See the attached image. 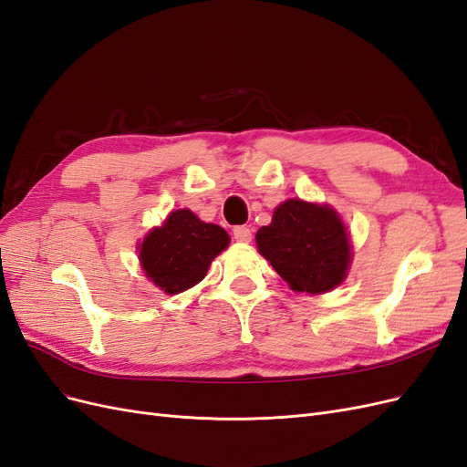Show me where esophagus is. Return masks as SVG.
<instances>
[{
    "label": "esophagus",
    "instance_id": "34e87169",
    "mask_svg": "<svg viewBox=\"0 0 467 467\" xmlns=\"http://www.w3.org/2000/svg\"><path fill=\"white\" fill-rule=\"evenodd\" d=\"M234 237L237 239V242L249 244L251 242V230L247 228V225H237V228H234Z\"/></svg>",
    "mask_w": 467,
    "mask_h": 467
}]
</instances>
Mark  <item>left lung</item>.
Wrapping results in <instances>:
<instances>
[{
	"label": "left lung",
	"instance_id": "8db88e82",
	"mask_svg": "<svg viewBox=\"0 0 467 467\" xmlns=\"http://www.w3.org/2000/svg\"><path fill=\"white\" fill-rule=\"evenodd\" d=\"M261 255L296 292L323 294L347 278L350 242L345 223L327 204L282 202L255 235Z\"/></svg>",
	"mask_w": 467,
	"mask_h": 467
}]
</instances>
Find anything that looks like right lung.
<instances>
[{
  "label": "right lung",
  "instance_id": "add662e5",
  "mask_svg": "<svg viewBox=\"0 0 467 467\" xmlns=\"http://www.w3.org/2000/svg\"><path fill=\"white\" fill-rule=\"evenodd\" d=\"M228 245V232L185 208L171 212L138 249L140 263L153 285L167 294H179L199 285L210 263Z\"/></svg>",
  "mask_w": 467,
  "mask_h": 467
}]
</instances>
